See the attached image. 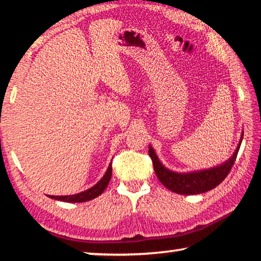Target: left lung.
I'll use <instances>...</instances> for the list:
<instances>
[{
	"label": "left lung",
	"instance_id": "1",
	"mask_svg": "<svg viewBox=\"0 0 261 261\" xmlns=\"http://www.w3.org/2000/svg\"><path fill=\"white\" fill-rule=\"evenodd\" d=\"M242 139L238 144L236 152L232 154V156L229 160L219 167L211 168L208 170L197 171V173L189 174H178L174 171L168 170L167 168L161 165L159 161L154 149L149 146L148 154L152 159L154 171H155L156 177L159 180L165 185L170 191L179 193V194H199L210 191L214 189L227 177L230 173L233 163L236 161L238 149H240Z\"/></svg>",
	"mask_w": 261,
	"mask_h": 261
}]
</instances>
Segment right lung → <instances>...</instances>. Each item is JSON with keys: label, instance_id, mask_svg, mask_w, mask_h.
<instances>
[{"label": "right lung", "instance_id": "obj_1", "mask_svg": "<svg viewBox=\"0 0 261 261\" xmlns=\"http://www.w3.org/2000/svg\"><path fill=\"white\" fill-rule=\"evenodd\" d=\"M112 170L113 168H112V163H110L107 169V173L105 174L103 177L101 178L93 188L88 189L86 191L81 192L78 194H72V196H48V197L51 198V199L67 201V202H84V201L94 199V198L99 197L100 194L105 191V189L107 188L110 177H112Z\"/></svg>", "mask_w": 261, "mask_h": 261}]
</instances>
